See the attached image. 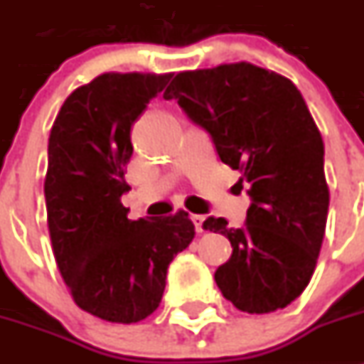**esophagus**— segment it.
Wrapping results in <instances>:
<instances>
[{"mask_svg": "<svg viewBox=\"0 0 364 364\" xmlns=\"http://www.w3.org/2000/svg\"><path fill=\"white\" fill-rule=\"evenodd\" d=\"M204 219H206V217H204V215H191V220H193L195 230H197L198 234H200V232H204V226H203Z\"/></svg>", "mask_w": 364, "mask_h": 364, "instance_id": "obj_1", "label": "esophagus"}]
</instances>
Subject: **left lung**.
I'll list each match as a JSON object with an SVG mask.
<instances>
[{"instance_id": "1", "label": "left lung", "mask_w": 364, "mask_h": 364, "mask_svg": "<svg viewBox=\"0 0 364 364\" xmlns=\"http://www.w3.org/2000/svg\"><path fill=\"white\" fill-rule=\"evenodd\" d=\"M164 99L212 136L252 200L243 228L223 217L203 223L232 245L215 271L220 293L252 315L284 309L315 272L330 206L324 144L302 93L287 77L237 62L182 71Z\"/></svg>"}]
</instances>
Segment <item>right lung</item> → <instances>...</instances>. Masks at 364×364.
Returning <instances> with one entry per match:
<instances>
[{
	"instance_id": "obj_1",
	"label": "right lung",
	"mask_w": 364,
	"mask_h": 364,
	"mask_svg": "<svg viewBox=\"0 0 364 364\" xmlns=\"http://www.w3.org/2000/svg\"><path fill=\"white\" fill-rule=\"evenodd\" d=\"M171 73H102L64 101L53 123L43 182L58 271L80 309L132 324L156 311L167 267L189 247L184 210L164 219L127 217L130 129Z\"/></svg>"
}]
</instances>
